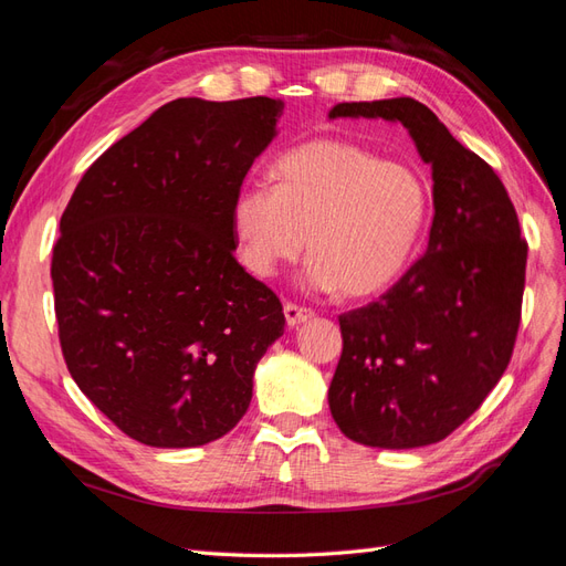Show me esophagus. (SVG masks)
<instances>
[{
	"mask_svg": "<svg viewBox=\"0 0 566 566\" xmlns=\"http://www.w3.org/2000/svg\"><path fill=\"white\" fill-rule=\"evenodd\" d=\"M315 313L311 308H303V305L296 303H284V317L289 327H298L303 322H308Z\"/></svg>",
	"mask_w": 566,
	"mask_h": 566,
	"instance_id": "obj_1",
	"label": "esophagus"
}]
</instances>
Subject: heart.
<instances>
[{
    "label": "heart",
    "instance_id": "heart-1",
    "mask_svg": "<svg viewBox=\"0 0 566 566\" xmlns=\"http://www.w3.org/2000/svg\"><path fill=\"white\" fill-rule=\"evenodd\" d=\"M272 182L241 187L232 228L241 263L270 277L308 241L305 282L348 298L389 289L412 261L429 220V187L417 168L360 144L315 139L274 160Z\"/></svg>",
    "mask_w": 566,
    "mask_h": 566
}]
</instances>
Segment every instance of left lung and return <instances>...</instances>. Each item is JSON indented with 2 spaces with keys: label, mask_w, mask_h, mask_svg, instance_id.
Returning <instances> with one entry per match:
<instances>
[{
  "label": "left lung",
  "mask_w": 566,
  "mask_h": 566,
  "mask_svg": "<svg viewBox=\"0 0 566 566\" xmlns=\"http://www.w3.org/2000/svg\"><path fill=\"white\" fill-rule=\"evenodd\" d=\"M329 118L402 123L433 177L427 253L377 301L338 315L332 417L363 446L439 443L510 365L528 251L520 220L486 160L410 96L336 104Z\"/></svg>",
  "instance_id": "1"
}]
</instances>
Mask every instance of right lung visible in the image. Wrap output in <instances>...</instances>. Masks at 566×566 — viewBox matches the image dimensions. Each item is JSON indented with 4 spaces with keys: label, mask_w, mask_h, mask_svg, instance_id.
Segmentation results:
<instances>
[{
    "label": "right lung",
    "mask_w": 566,
    "mask_h": 566,
    "mask_svg": "<svg viewBox=\"0 0 566 566\" xmlns=\"http://www.w3.org/2000/svg\"><path fill=\"white\" fill-rule=\"evenodd\" d=\"M284 102L175 99L77 182L52 255L63 360L113 424L154 448L234 429L284 334L277 294L241 268L232 203Z\"/></svg>",
    "instance_id": "add662e5"
}]
</instances>
